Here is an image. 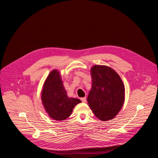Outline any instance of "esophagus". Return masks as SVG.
<instances>
[{"mask_svg":"<svg viewBox=\"0 0 158 158\" xmlns=\"http://www.w3.org/2000/svg\"><path fill=\"white\" fill-rule=\"evenodd\" d=\"M80 99H81V101H82L84 103H85V102H86V98H82Z\"/></svg>","mask_w":158,"mask_h":158,"instance_id":"1","label":"esophagus"}]
</instances>
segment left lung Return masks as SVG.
<instances>
[{
  "label": "left lung",
  "mask_w": 158,
  "mask_h": 158,
  "mask_svg": "<svg viewBox=\"0 0 158 158\" xmlns=\"http://www.w3.org/2000/svg\"><path fill=\"white\" fill-rule=\"evenodd\" d=\"M90 72L92 84L87 99L89 107L99 120H111L125 102L123 81L116 72L107 66L94 65Z\"/></svg>",
  "instance_id": "8db88e82"
}]
</instances>
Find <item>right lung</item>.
I'll use <instances>...</instances> for the list:
<instances>
[{"instance_id": "right-lung-1", "label": "right lung", "mask_w": 158, "mask_h": 158, "mask_svg": "<svg viewBox=\"0 0 158 158\" xmlns=\"http://www.w3.org/2000/svg\"><path fill=\"white\" fill-rule=\"evenodd\" d=\"M41 101L45 111L54 120H65L74 107L81 103L78 99L69 98L59 71L52 70L46 78L41 91Z\"/></svg>"}]
</instances>
